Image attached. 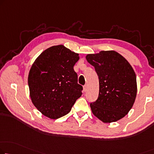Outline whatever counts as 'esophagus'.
I'll return each mask as SVG.
<instances>
[{
  "mask_svg": "<svg viewBox=\"0 0 154 154\" xmlns=\"http://www.w3.org/2000/svg\"><path fill=\"white\" fill-rule=\"evenodd\" d=\"M83 88H84V91L86 92L87 91V85H84Z\"/></svg>",
  "mask_w": 154,
  "mask_h": 154,
  "instance_id": "obj_1",
  "label": "esophagus"
}]
</instances>
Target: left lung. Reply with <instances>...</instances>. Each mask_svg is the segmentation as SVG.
Returning a JSON list of instances; mask_svg holds the SVG:
<instances>
[{"label": "left lung", "mask_w": 154, "mask_h": 154, "mask_svg": "<svg viewBox=\"0 0 154 154\" xmlns=\"http://www.w3.org/2000/svg\"><path fill=\"white\" fill-rule=\"evenodd\" d=\"M86 59L99 77V96L91 103L92 113L104 123L120 120L132 108L137 95L136 75L132 66L114 50L88 54Z\"/></svg>", "instance_id": "1"}]
</instances>
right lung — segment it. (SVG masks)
<instances>
[{
    "mask_svg": "<svg viewBox=\"0 0 154 154\" xmlns=\"http://www.w3.org/2000/svg\"><path fill=\"white\" fill-rule=\"evenodd\" d=\"M79 54L63 45L44 50L29 70V96L36 109L50 119L61 118L71 111L83 89L77 83L73 66Z\"/></svg>",
    "mask_w": 154,
    "mask_h": 154,
    "instance_id": "obj_1",
    "label": "right lung"
}]
</instances>
